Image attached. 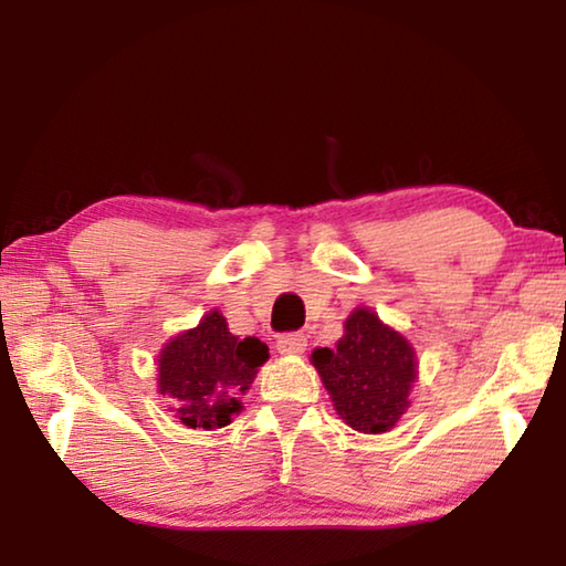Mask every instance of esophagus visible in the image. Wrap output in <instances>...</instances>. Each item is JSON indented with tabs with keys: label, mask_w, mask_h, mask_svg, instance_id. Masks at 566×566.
Returning a JSON list of instances; mask_svg holds the SVG:
<instances>
[{
	"label": "esophagus",
	"mask_w": 566,
	"mask_h": 566,
	"mask_svg": "<svg viewBox=\"0 0 566 566\" xmlns=\"http://www.w3.org/2000/svg\"><path fill=\"white\" fill-rule=\"evenodd\" d=\"M306 349V337L304 334H284V337L276 339V352L286 354V357H300Z\"/></svg>",
	"instance_id": "34e87169"
}]
</instances>
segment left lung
Instances as JSON below:
<instances>
[{
  "mask_svg": "<svg viewBox=\"0 0 566 566\" xmlns=\"http://www.w3.org/2000/svg\"><path fill=\"white\" fill-rule=\"evenodd\" d=\"M310 361L344 424L364 434L389 432L409 409L419 377L417 352L405 334L379 319L369 306H357L344 319L342 339L317 347Z\"/></svg>",
  "mask_w": 566,
  "mask_h": 566,
  "instance_id": "left-lung-1",
  "label": "left lung"
}]
</instances>
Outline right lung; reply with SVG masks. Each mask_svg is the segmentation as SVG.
Masks as SVG:
<instances>
[{
  "label": "right lung",
  "instance_id": "right-lung-1",
  "mask_svg": "<svg viewBox=\"0 0 566 566\" xmlns=\"http://www.w3.org/2000/svg\"><path fill=\"white\" fill-rule=\"evenodd\" d=\"M270 347L256 337L239 339L229 332L224 314L209 310L197 327L179 332L157 357V395L189 429L227 427L242 411V395Z\"/></svg>",
  "mask_w": 566,
  "mask_h": 566
}]
</instances>
